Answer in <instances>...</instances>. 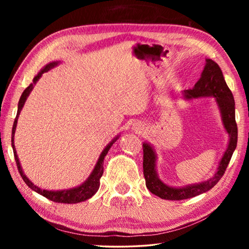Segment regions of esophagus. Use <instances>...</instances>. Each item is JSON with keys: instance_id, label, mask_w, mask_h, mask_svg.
<instances>
[{"instance_id": "esophagus-1", "label": "esophagus", "mask_w": 249, "mask_h": 249, "mask_svg": "<svg viewBox=\"0 0 249 249\" xmlns=\"http://www.w3.org/2000/svg\"><path fill=\"white\" fill-rule=\"evenodd\" d=\"M134 128H136V129H142V127H140V126H134Z\"/></svg>"}]
</instances>
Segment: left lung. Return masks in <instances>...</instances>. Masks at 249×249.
Here are the masks:
<instances>
[{
	"mask_svg": "<svg viewBox=\"0 0 249 249\" xmlns=\"http://www.w3.org/2000/svg\"><path fill=\"white\" fill-rule=\"evenodd\" d=\"M205 67L202 71L199 81L195 84L192 89L184 90L182 94L185 100L209 98V96L215 98L222 115L223 125H224L227 134L230 135L229 146H227L217 170L212 178L200 183L188 184L185 187H170L159 179L157 171H156L157 156H156L154 147L148 142H144L142 144V151H144L142 169H144L146 187L151 193L161 199L174 201L190 199V197L211 190L224 175L231 155L237 145V124L235 121L234 96L227 87L222 70L216 62L211 59H205Z\"/></svg>",
	"mask_w": 249,
	"mask_h": 249,
	"instance_id": "left-lung-1",
	"label": "left lung"
}]
</instances>
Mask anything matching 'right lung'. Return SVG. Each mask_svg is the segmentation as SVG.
Segmentation results:
<instances>
[{"label":"right lung","instance_id":"right-lung-1","mask_svg":"<svg viewBox=\"0 0 249 249\" xmlns=\"http://www.w3.org/2000/svg\"><path fill=\"white\" fill-rule=\"evenodd\" d=\"M58 64H59V61H53V62H50V64H48V65H46L44 68L41 69L38 73H37L36 77L34 78L33 83L29 84L26 89L24 90L22 95H20V99H19V102H18V114H16L14 124H13V128H12V147H13L14 158H15L16 166H18L19 175L23 178V180L25 181V183H26L28 187L32 189V190H34L37 193H39V195H41L45 197H47V199L50 200V201L58 202V203L72 204V203H79V202H82V201H86L88 199H90V197L93 196L96 193V191L99 190L100 179L103 175L104 157L107 156V151L109 150V148H111V146L116 142V140L119 138V136H116L114 140H113L107 147H105L102 153H101L100 157L98 159V162H96L94 169H93V171H92V174L89 176V178H88L82 184H80L79 187H77V188L69 189V190H61V191L44 190V189H40L38 187H36V185L34 184L33 182H31V180H29L27 177L25 176V174L22 170V167H20L19 160H18V154H16V149H15V146H14V134H15L16 125H18V120L19 113H20V111H22V108L24 107L25 101L27 100L29 93H31V91L33 90L34 84L38 81L39 78L41 77V75H43L44 72H47L48 70L53 68V67H56Z\"/></svg>","mask_w":249,"mask_h":249}]
</instances>
